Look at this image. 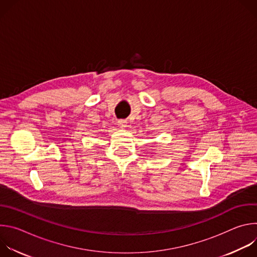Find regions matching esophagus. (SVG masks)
Instances as JSON below:
<instances>
[{"mask_svg": "<svg viewBox=\"0 0 257 257\" xmlns=\"http://www.w3.org/2000/svg\"><path fill=\"white\" fill-rule=\"evenodd\" d=\"M118 126L120 128H125L127 126V121L126 120H119L118 121Z\"/></svg>", "mask_w": 257, "mask_h": 257, "instance_id": "obj_1", "label": "esophagus"}]
</instances>
